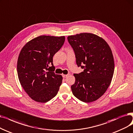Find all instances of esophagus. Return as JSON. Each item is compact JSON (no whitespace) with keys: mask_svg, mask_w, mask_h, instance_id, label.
<instances>
[{"mask_svg":"<svg viewBox=\"0 0 133 133\" xmlns=\"http://www.w3.org/2000/svg\"><path fill=\"white\" fill-rule=\"evenodd\" d=\"M69 75V74H67V75H65V74H63L62 75V76L64 77V78H66Z\"/></svg>","mask_w":133,"mask_h":133,"instance_id":"esophagus-1","label":"esophagus"}]
</instances>
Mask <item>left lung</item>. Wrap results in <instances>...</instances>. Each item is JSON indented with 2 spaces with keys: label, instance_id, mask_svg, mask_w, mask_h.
<instances>
[{
  "label": "left lung",
  "instance_id": "8db88e82",
  "mask_svg": "<svg viewBox=\"0 0 133 133\" xmlns=\"http://www.w3.org/2000/svg\"><path fill=\"white\" fill-rule=\"evenodd\" d=\"M68 40L75 52L77 66L84 69L74 74L72 94L85 103L97 100L107 91L112 80L115 68L112 51L105 40L92 33L69 36Z\"/></svg>",
  "mask_w": 133,
  "mask_h": 133
}]
</instances>
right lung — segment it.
<instances>
[{
  "instance_id": "right-lung-1",
  "label": "right lung",
  "mask_w": 133,
  "mask_h": 133,
  "mask_svg": "<svg viewBox=\"0 0 133 133\" xmlns=\"http://www.w3.org/2000/svg\"><path fill=\"white\" fill-rule=\"evenodd\" d=\"M64 41V36H39L28 42L19 53L17 66L19 81L35 102H49L59 91L63 77L54 72L53 57Z\"/></svg>"
}]
</instances>
